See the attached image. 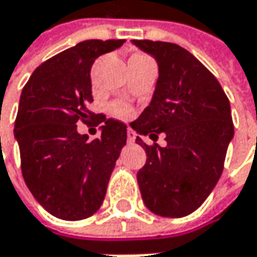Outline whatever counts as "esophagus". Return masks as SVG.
Instances as JSON below:
<instances>
[{
    "mask_svg": "<svg viewBox=\"0 0 257 257\" xmlns=\"http://www.w3.org/2000/svg\"><path fill=\"white\" fill-rule=\"evenodd\" d=\"M135 141H136L135 132H133V130H128V132H127V142H128V144H135Z\"/></svg>",
    "mask_w": 257,
    "mask_h": 257,
    "instance_id": "obj_1",
    "label": "esophagus"
}]
</instances>
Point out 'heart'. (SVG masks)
<instances>
[{
    "label": "heart",
    "instance_id": "heart-1",
    "mask_svg": "<svg viewBox=\"0 0 257 257\" xmlns=\"http://www.w3.org/2000/svg\"><path fill=\"white\" fill-rule=\"evenodd\" d=\"M113 112L115 115H118V116H121V118H127V116H130L132 115V109L125 105V103H115L112 106Z\"/></svg>",
    "mask_w": 257,
    "mask_h": 257
}]
</instances>
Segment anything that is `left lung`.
<instances>
[{
    "mask_svg": "<svg viewBox=\"0 0 257 257\" xmlns=\"http://www.w3.org/2000/svg\"><path fill=\"white\" fill-rule=\"evenodd\" d=\"M158 63L151 103L130 125L146 152L138 172L145 206L164 217H183L198 209L223 172L234 138L229 100L219 81L188 50L163 41L133 40ZM168 145H146L141 136Z\"/></svg>",
    "mask_w": 257,
    "mask_h": 257,
    "instance_id": "8db88e82",
    "label": "left lung"
}]
</instances>
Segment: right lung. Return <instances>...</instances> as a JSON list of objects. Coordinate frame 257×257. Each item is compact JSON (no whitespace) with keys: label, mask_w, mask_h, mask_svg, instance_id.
I'll use <instances>...</instances> for the list:
<instances>
[{"label":"right lung","mask_w":257,"mask_h":257,"mask_svg":"<svg viewBox=\"0 0 257 257\" xmlns=\"http://www.w3.org/2000/svg\"><path fill=\"white\" fill-rule=\"evenodd\" d=\"M124 40H87L40 65L22 90L15 122L22 175L50 214L81 220L100 209L108 182L127 141V125L87 109L93 102L94 60ZM98 116L101 138L88 141L78 120Z\"/></svg>","instance_id":"add662e5"}]
</instances>
